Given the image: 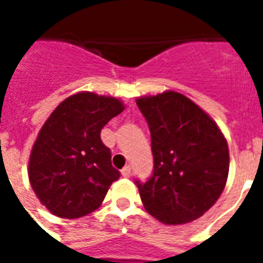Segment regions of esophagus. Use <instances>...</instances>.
I'll list each match as a JSON object with an SVG mask.
<instances>
[{
  "instance_id": "1",
  "label": "esophagus",
  "mask_w": 263,
  "mask_h": 263,
  "mask_svg": "<svg viewBox=\"0 0 263 263\" xmlns=\"http://www.w3.org/2000/svg\"><path fill=\"white\" fill-rule=\"evenodd\" d=\"M121 175H123L124 177H129V176H131V166H129V165L124 166V168L121 169Z\"/></svg>"
}]
</instances>
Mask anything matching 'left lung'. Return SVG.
Segmentation results:
<instances>
[{
	"label": "left lung",
	"mask_w": 263,
	"mask_h": 263,
	"mask_svg": "<svg viewBox=\"0 0 263 263\" xmlns=\"http://www.w3.org/2000/svg\"><path fill=\"white\" fill-rule=\"evenodd\" d=\"M152 134L153 175L139 188L144 209L161 222L187 224L203 216L224 191L228 143L217 124L176 91L136 99Z\"/></svg>",
	"instance_id": "1"
}]
</instances>
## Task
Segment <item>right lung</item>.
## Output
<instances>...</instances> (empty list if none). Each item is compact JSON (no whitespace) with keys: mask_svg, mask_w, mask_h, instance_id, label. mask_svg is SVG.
<instances>
[{"mask_svg":"<svg viewBox=\"0 0 263 263\" xmlns=\"http://www.w3.org/2000/svg\"><path fill=\"white\" fill-rule=\"evenodd\" d=\"M123 110V102L113 97L79 92L60 103L43 124L31 150L28 177L54 216H87L120 177L101 129Z\"/></svg>","mask_w":263,"mask_h":263,"instance_id":"obj_1","label":"right lung"}]
</instances>
